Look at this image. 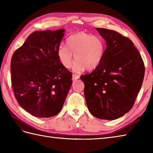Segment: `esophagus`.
Listing matches in <instances>:
<instances>
[{
	"label": "esophagus",
	"instance_id": "esophagus-1",
	"mask_svg": "<svg viewBox=\"0 0 153 153\" xmlns=\"http://www.w3.org/2000/svg\"><path fill=\"white\" fill-rule=\"evenodd\" d=\"M72 77H73V79L74 80H76V79H78L79 78V76L77 74H73L72 75Z\"/></svg>",
	"mask_w": 153,
	"mask_h": 153
}]
</instances>
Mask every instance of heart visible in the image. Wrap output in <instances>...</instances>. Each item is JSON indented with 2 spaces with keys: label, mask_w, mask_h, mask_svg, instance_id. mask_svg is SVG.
I'll use <instances>...</instances> for the list:
<instances>
[{
  "label": "heart",
  "mask_w": 153,
  "mask_h": 153,
  "mask_svg": "<svg viewBox=\"0 0 153 153\" xmlns=\"http://www.w3.org/2000/svg\"><path fill=\"white\" fill-rule=\"evenodd\" d=\"M105 52L103 39L97 35L80 31L70 35L66 39V46L60 45L58 49V56L65 68H70L74 61V72L81 73L93 70L102 62Z\"/></svg>",
  "instance_id": "obj_1"
}]
</instances>
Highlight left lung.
Here are the masks:
<instances>
[{
  "label": "left lung",
  "mask_w": 153,
  "mask_h": 153,
  "mask_svg": "<svg viewBox=\"0 0 153 153\" xmlns=\"http://www.w3.org/2000/svg\"><path fill=\"white\" fill-rule=\"evenodd\" d=\"M96 30L106 41L105 54L99 66L81 79L90 113L97 118L113 120L131 109L143 81L144 63L128 38L115 31Z\"/></svg>",
  "instance_id": "8db88e82"
}]
</instances>
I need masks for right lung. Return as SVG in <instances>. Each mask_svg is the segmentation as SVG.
I'll use <instances>...</instances> for the list:
<instances>
[{"label":"right lung","mask_w":153,"mask_h":153,"mask_svg":"<svg viewBox=\"0 0 153 153\" xmlns=\"http://www.w3.org/2000/svg\"><path fill=\"white\" fill-rule=\"evenodd\" d=\"M65 30L36 31L13 54L11 81L18 104L37 118L56 116L72 84V75L60 63L58 49Z\"/></svg>","instance_id":"add662e5"}]
</instances>
